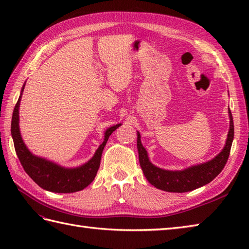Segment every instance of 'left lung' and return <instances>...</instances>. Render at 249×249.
Instances as JSON below:
<instances>
[{
    "label": "left lung",
    "mask_w": 249,
    "mask_h": 249,
    "mask_svg": "<svg viewBox=\"0 0 249 249\" xmlns=\"http://www.w3.org/2000/svg\"><path fill=\"white\" fill-rule=\"evenodd\" d=\"M230 125L227 135L224 149L212 160L198 165L190 166L183 170H166L157 167L150 161L145 147L141 143V136L137 131V147L139 153V162L142 171L147 181L158 189L169 193H186L192 192L201 186L209 184L223 170L230 154L232 141L234 137L233 119L230 109L228 110Z\"/></svg>",
    "instance_id": "8db88e82"
}]
</instances>
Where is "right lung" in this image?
Here are the masks:
<instances>
[{"mask_svg": "<svg viewBox=\"0 0 249 249\" xmlns=\"http://www.w3.org/2000/svg\"><path fill=\"white\" fill-rule=\"evenodd\" d=\"M24 87L25 82L21 89L20 96L15 106L12 119V137L15 150L24 171L38 186L48 190V192L68 194L84 189L93 182V179L96 177L104 147L107 143L110 135L122 124L113 125L105 130L103 143L98 146L95 154L89 161L76 168L60 166L56 162L46 160L44 157L34 155L26 147L22 137H21L19 128V107Z\"/></svg>", "mask_w": 249, "mask_h": 249, "instance_id": "1", "label": "right lung"}]
</instances>
